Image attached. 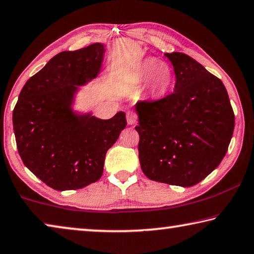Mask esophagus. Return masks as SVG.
I'll return each instance as SVG.
<instances>
[{
	"instance_id": "esophagus-1",
	"label": "esophagus",
	"mask_w": 254,
	"mask_h": 254,
	"mask_svg": "<svg viewBox=\"0 0 254 254\" xmlns=\"http://www.w3.org/2000/svg\"><path fill=\"white\" fill-rule=\"evenodd\" d=\"M127 120L128 124H135L137 121V115L135 114V112L133 111H127Z\"/></svg>"
}]
</instances>
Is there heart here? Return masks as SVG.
Wrapping results in <instances>:
<instances>
[{"label":"heart","instance_id":"1","mask_svg":"<svg viewBox=\"0 0 254 254\" xmlns=\"http://www.w3.org/2000/svg\"><path fill=\"white\" fill-rule=\"evenodd\" d=\"M174 80L175 72L171 66L156 58L142 60L132 72L133 83L140 87H145V91L153 98L167 95L173 87Z\"/></svg>","mask_w":254,"mask_h":254}]
</instances>
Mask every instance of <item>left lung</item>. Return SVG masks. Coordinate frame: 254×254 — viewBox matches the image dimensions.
I'll list each match as a JSON object with an SVG mask.
<instances>
[{
	"instance_id": "1",
	"label": "left lung",
	"mask_w": 254,
	"mask_h": 254,
	"mask_svg": "<svg viewBox=\"0 0 254 254\" xmlns=\"http://www.w3.org/2000/svg\"><path fill=\"white\" fill-rule=\"evenodd\" d=\"M174 66V93L139 101V160L154 182L190 187L220 165L234 131V112L220 78L182 53L165 54Z\"/></svg>"
}]
</instances>
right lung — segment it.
<instances>
[{
    "mask_svg": "<svg viewBox=\"0 0 254 254\" xmlns=\"http://www.w3.org/2000/svg\"><path fill=\"white\" fill-rule=\"evenodd\" d=\"M104 46L63 51L25 83L13 110L16 147L25 167L56 190H74L97 182L107 150L127 119L77 117L70 109L77 86L95 78Z\"/></svg>",
    "mask_w": 254,
    "mask_h": 254,
    "instance_id": "right-lung-1",
    "label": "right lung"
}]
</instances>
